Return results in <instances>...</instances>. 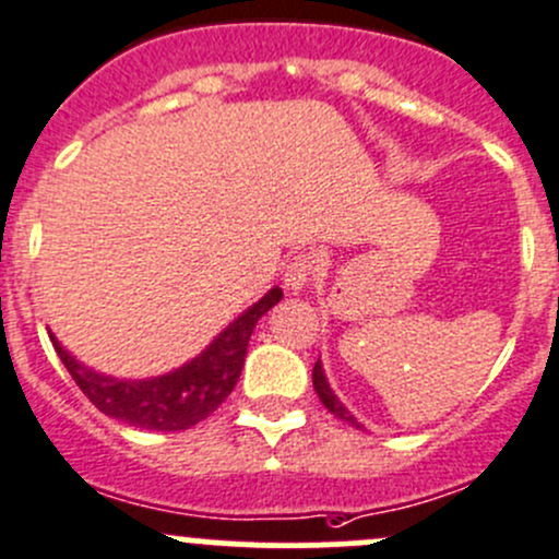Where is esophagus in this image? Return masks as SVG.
<instances>
[{
  "label": "esophagus",
  "mask_w": 559,
  "mask_h": 559,
  "mask_svg": "<svg viewBox=\"0 0 559 559\" xmlns=\"http://www.w3.org/2000/svg\"><path fill=\"white\" fill-rule=\"evenodd\" d=\"M313 273H316V262L311 253H297L284 270V286L289 292H302L313 281Z\"/></svg>",
  "instance_id": "esophagus-1"
}]
</instances>
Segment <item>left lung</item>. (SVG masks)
<instances>
[{
  "label": "left lung",
  "instance_id": "obj_1",
  "mask_svg": "<svg viewBox=\"0 0 559 559\" xmlns=\"http://www.w3.org/2000/svg\"><path fill=\"white\" fill-rule=\"evenodd\" d=\"M313 389H316V394H319V400H321V403H324V408L330 411V414H335L337 419H343V421H346V425L362 427L357 419H354L352 411H348L346 405H343L341 400L335 397V392H332V389H330V381H326L321 362L313 365Z\"/></svg>",
  "mask_w": 559,
  "mask_h": 559
}]
</instances>
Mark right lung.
<instances>
[{
    "label": "right lung",
    "mask_w": 559,
    "mask_h": 559,
    "mask_svg": "<svg viewBox=\"0 0 559 559\" xmlns=\"http://www.w3.org/2000/svg\"><path fill=\"white\" fill-rule=\"evenodd\" d=\"M281 297H284V292L273 286L262 300L240 313L227 330L218 332L211 346H205V352L197 354L191 362L180 365L165 376H154V379L134 381L97 373L88 365L78 362L56 341V335H50V341H53V348L64 362L67 373L75 379L81 392L105 416H112L123 425L140 427V430H189L197 421L207 419L229 397V392L238 384L240 370H243L253 326L275 302H281Z\"/></svg>",
    "instance_id": "add662e5"
}]
</instances>
